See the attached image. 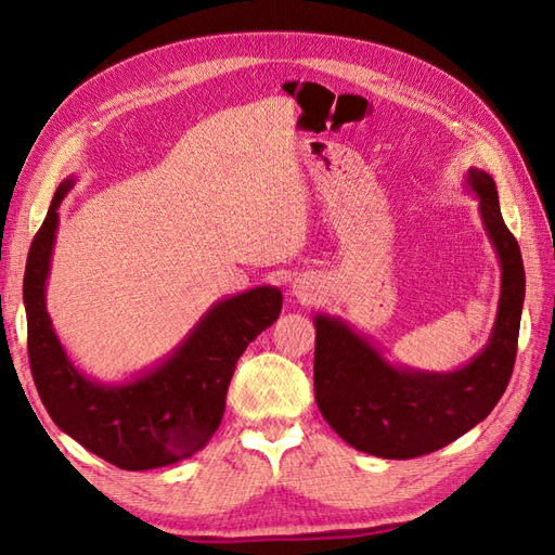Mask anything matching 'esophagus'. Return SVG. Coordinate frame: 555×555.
I'll return each mask as SVG.
<instances>
[{
	"mask_svg": "<svg viewBox=\"0 0 555 555\" xmlns=\"http://www.w3.org/2000/svg\"><path fill=\"white\" fill-rule=\"evenodd\" d=\"M294 289H296V294H304V292H306V287H304V284H300V282L294 284Z\"/></svg>",
	"mask_w": 555,
	"mask_h": 555,
	"instance_id": "34e87169",
	"label": "esophagus"
}]
</instances>
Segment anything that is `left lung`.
<instances>
[{
	"label": "left lung",
	"instance_id": "8db88e82",
	"mask_svg": "<svg viewBox=\"0 0 555 555\" xmlns=\"http://www.w3.org/2000/svg\"><path fill=\"white\" fill-rule=\"evenodd\" d=\"M486 231L498 251L502 287L491 340L453 373L396 367L340 319L314 317V400L328 426L359 451L379 459H416L459 440L491 414L505 393L516 359L526 271L502 220L493 178L467 171Z\"/></svg>",
	"mask_w": 555,
	"mask_h": 555
}]
</instances>
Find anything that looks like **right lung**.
I'll return each mask as SVG.
<instances>
[{
	"mask_svg": "<svg viewBox=\"0 0 555 555\" xmlns=\"http://www.w3.org/2000/svg\"><path fill=\"white\" fill-rule=\"evenodd\" d=\"M74 180H64L29 245L23 298L31 377L50 418L99 459L122 469H153L190 459L222 422L229 382L245 347L282 310L275 287L222 300L201 319L176 354L153 373L106 386L78 373L46 312V278L57 208Z\"/></svg>",
	"mask_w": 555,
	"mask_h": 555,
	"instance_id": "obj_1",
	"label": "right lung"
}]
</instances>
